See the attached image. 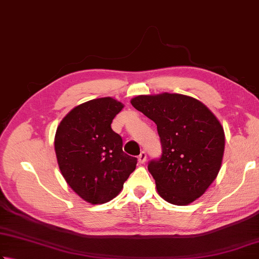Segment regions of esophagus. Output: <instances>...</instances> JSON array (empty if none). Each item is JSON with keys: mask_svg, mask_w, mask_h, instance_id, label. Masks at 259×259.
Returning a JSON list of instances; mask_svg holds the SVG:
<instances>
[{"mask_svg": "<svg viewBox=\"0 0 259 259\" xmlns=\"http://www.w3.org/2000/svg\"><path fill=\"white\" fill-rule=\"evenodd\" d=\"M147 160V155H146V151H141L140 155L138 156V161L139 164H145Z\"/></svg>", "mask_w": 259, "mask_h": 259, "instance_id": "esophagus-1", "label": "esophagus"}]
</instances>
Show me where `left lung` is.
<instances>
[{
	"mask_svg": "<svg viewBox=\"0 0 259 259\" xmlns=\"http://www.w3.org/2000/svg\"><path fill=\"white\" fill-rule=\"evenodd\" d=\"M131 104L154 121L160 137L163 153L148 164L158 194L176 205L199 199L221 167L225 133L219 120L199 100L183 94L139 95Z\"/></svg>",
	"mask_w": 259,
	"mask_h": 259,
	"instance_id": "left-lung-1",
	"label": "left lung"
}]
</instances>
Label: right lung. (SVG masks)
Instances as JSON below:
<instances>
[{
	"mask_svg": "<svg viewBox=\"0 0 259 259\" xmlns=\"http://www.w3.org/2000/svg\"><path fill=\"white\" fill-rule=\"evenodd\" d=\"M122 108L112 98L88 101L70 111L56 131L59 169L70 189L89 203L114 199L136 169L137 158L123 153L122 138L111 129Z\"/></svg>",
	"mask_w": 259,
	"mask_h": 259,
	"instance_id": "add662e5",
	"label": "right lung"
}]
</instances>
